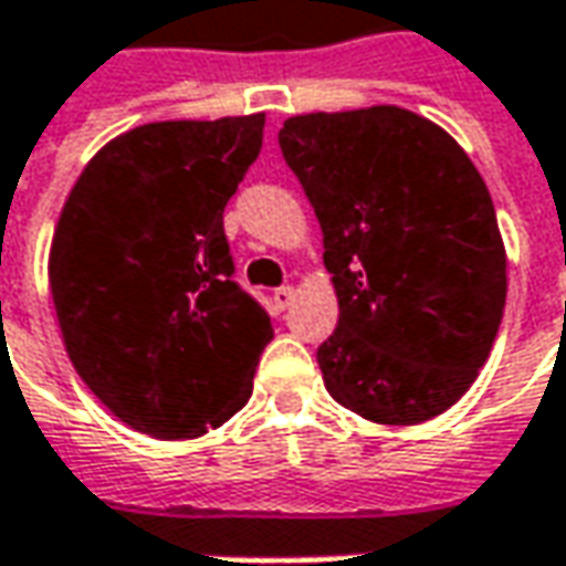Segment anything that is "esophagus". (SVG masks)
Returning <instances> with one entry per match:
<instances>
[{
	"label": "esophagus",
	"instance_id": "34e87169",
	"mask_svg": "<svg viewBox=\"0 0 566 566\" xmlns=\"http://www.w3.org/2000/svg\"><path fill=\"white\" fill-rule=\"evenodd\" d=\"M295 290L293 286H280V290H273V305L280 308V312H286L290 305H293Z\"/></svg>",
	"mask_w": 566,
	"mask_h": 566
}]
</instances>
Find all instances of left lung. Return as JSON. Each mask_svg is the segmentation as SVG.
<instances>
[{"label":"left lung","instance_id":"8db88e82","mask_svg":"<svg viewBox=\"0 0 566 566\" xmlns=\"http://www.w3.org/2000/svg\"><path fill=\"white\" fill-rule=\"evenodd\" d=\"M280 147L337 290V331L317 346L327 394L378 424L441 416L479 378L507 302L485 179L402 106L290 116Z\"/></svg>","mask_w":566,"mask_h":566}]
</instances>
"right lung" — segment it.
Here are the masks:
<instances>
[{"mask_svg": "<svg viewBox=\"0 0 566 566\" xmlns=\"http://www.w3.org/2000/svg\"><path fill=\"white\" fill-rule=\"evenodd\" d=\"M264 113L150 122L103 144L50 245L65 353L116 419L201 438L251 397L268 312L232 280L223 207L258 160Z\"/></svg>", "mask_w": 566, "mask_h": 566, "instance_id": "1", "label": "right lung"}]
</instances>
